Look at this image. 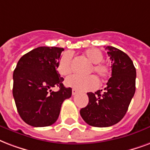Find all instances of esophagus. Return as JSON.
Masks as SVG:
<instances>
[{"mask_svg": "<svg viewBox=\"0 0 150 150\" xmlns=\"http://www.w3.org/2000/svg\"><path fill=\"white\" fill-rule=\"evenodd\" d=\"M77 92L78 91L75 89H72V95H75L77 93Z\"/></svg>", "mask_w": 150, "mask_h": 150, "instance_id": "esophagus-1", "label": "esophagus"}]
</instances>
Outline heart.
<instances>
[{
  "instance_id": "obj_1",
  "label": "heart",
  "mask_w": 150,
  "mask_h": 150,
  "mask_svg": "<svg viewBox=\"0 0 150 150\" xmlns=\"http://www.w3.org/2000/svg\"><path fill=\"white\" fill-rule=\"evenodd\" d=\"M85 55L88 60L93 64L91 70L93 71L99 77L105 79L110 74L109 67L102 63L103 54L100 50L98 49H90L86 51ZM57 70L61 75H69L72 71V55L71 52H65L61 56L57 63ZM65 85L80 91H90L96 90L98 87L99 83L94 75L83 76L73 75L66 79Z\"/></svg>"
}]
</instances>
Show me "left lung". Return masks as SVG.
<instances>
[{
	"instance_id": "8db88e82",
	"label": "left lung",
	"mask_w": 150,
	"mask_h": 150,
	"mask_svg": "<svg viewBox=\"0 0 150 150\" xmlns=\"http://www.w3.org/2000/svg\"><path fill=\"white\" fill-rule=\"evenodd\" d=\"M112 63V77L104 90L87 93L89 103L80 110L86 123L107 127L123 118L135 93L136 70L130 57L123 51L107 46Z\"/></svg>"
}]
</instances>
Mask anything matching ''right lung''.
Masks as SVG:
<instances>
[{
    "mask_svg": "<svg viewBox=\"0 0 150 150\" xmlns=\"http://www.w3.org/2000/svg\"><path fill=\"white\" fill-rule=\"evenodd\" d=\"M63 48L41 46L19 59L13 72L12 93L17 111L25 123L35 127L53 124L71 88L63 84L57 69ZM60 90L54 92L51 88Z\"/></svg>",
    "mask_w": 150,
    "mask_h": 150,
    "instance_id": "add662e5",
    "label": "right lung"
}]
</instances>
